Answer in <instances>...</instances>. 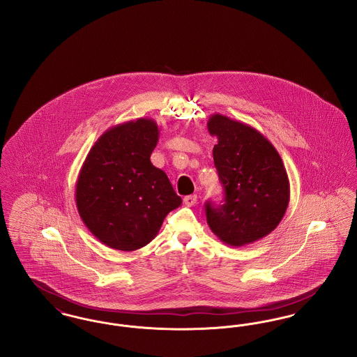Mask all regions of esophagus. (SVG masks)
<instances>
[{"instance_id": "esophagus-1", "label": "esophagus", "mask_w": 357, "mask_h": 357, "mask_svg": "<svg viewBox=\"0 0 357 357\" xmlns=\"http://www.w3.org/2000/svg\"><path fill=\"white\" fill-rule=\"evenodd\" d=\"M197 201H198V198H197V195H187L183 198V202L186 204L187 207H191V206H194V204H197Z\"/></svg>"}]
</instances>
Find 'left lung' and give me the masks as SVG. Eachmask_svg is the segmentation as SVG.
I'll list each match as a JSON object with an SVG mask.
<instances>
[{
	"mask_svg": "<svg viewBox=\"0 0 357 357\" xmlns=\"http://www.w3.org/2000/svg\"><path fill=\"white\" fill-rule=\"evenodd\" d=\"M218 143L214 165L225 187V204H206L211 231L229 246H245L278 226L290 198L288 174L268 137L252 126L213 114L207 121Z\"/></svg>",
	"mask_w": 357,
	"mask_h": 357,
	"instance_id": "1",
	"label": "left lung"
}]
</instances>
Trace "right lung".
<instances>
[{
    "instance_id": "right-lung-1",
    "label": "right lung",
    "mask_w": 357,
    "mask_h": 357,
    "mask_svg": "<svg viewBox=\"0 0 357 357\" xmlns=\"http://www.w3.org/2000/svg\"><path fill=\"white\" fill-rule=\"evenodd\" d=\"M158 140L155 120H130L108 128L85 158L76 207L88 230L111 249L146 246L166 215L182 204L166 172L150 160Z\"/></svg>"
}]
</instances>
